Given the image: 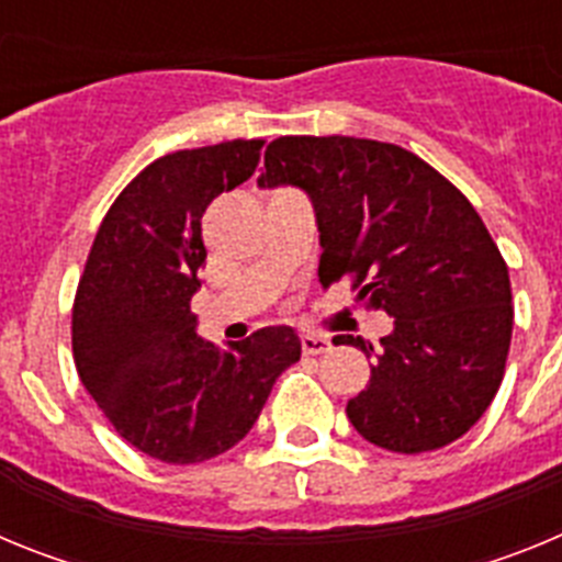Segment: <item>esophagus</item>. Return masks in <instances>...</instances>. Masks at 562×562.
<instances>
[{"label":"esophagus","mask_w":562,"mask_h":562,"mask_svg":"<svg viewBox=\"0 0 562 562\" xmlns=\"http://www.w3.org/2000/svg\"><path fill=\"white\" fill-rule=\"evenodd\" d=\"M301 349H304V355H326L331 342L324 335H301Z\"/></svg>","instance_id":"obj_1"}]
</instances>
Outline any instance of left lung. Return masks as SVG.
I'll return each instance as SVG.
<instances>
[{
    "label": "left lung",
    "mask_w": 562,
    "mask_h": 562,
    "mask_svg": "<svg viewBox=\"0 0 562 562\" xmlns=\"http://www.w3.org/2000/svg\"><path fill=\"white\" fill-rule=\"evenodd\" d=\"M258 186L304 188L321 284L349 278L366 310L394 317L369 385L346 405L357 434L394 453L461 439L498 394L515 317L506 261L470 200L414 151L342 134L272 140Z\"/></svg>",
    "instance_id": "left-lung-1"
}]
</instances>
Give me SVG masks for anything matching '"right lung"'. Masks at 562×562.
Wrapping results in <instances>:
<instances>
[{
  "mask_svg": "<svg viewBox=\"0 0 562 562\" xmlns=\"http://www.w3.org/2000/svg\"><path fill=\"white\" fill-rule=\"evenodd\" d=\"M265 140L186 148L143 168L95 233L72 304V360L117 434L166 464H200L245 439L301 360L290 326L220 351L196 335L202 213L250 180Z\"/></svg>",
  "mask_w": 562,
  "mask_h": 562,
  "instance_id": "1",
  "label": "right lung"
}]
</instances>
